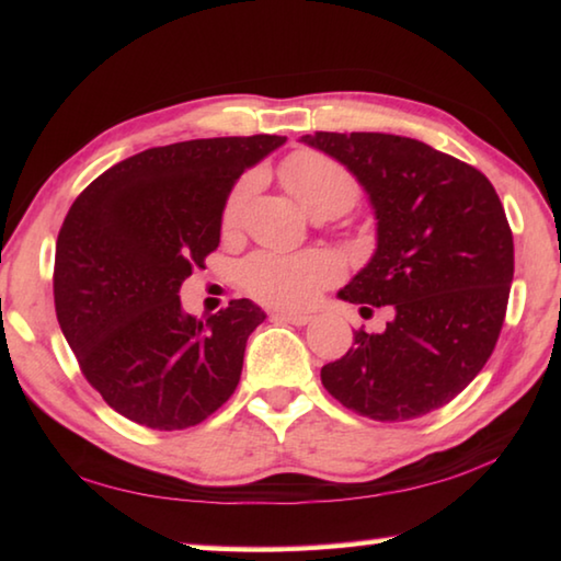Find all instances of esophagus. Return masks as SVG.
<instances>
[{"mask_svg": "<svg viewBox=\"0 0 561 561\" xmlns=\"http://www.w3.org/2000/svg\"><path fill=\"white\" fill-rule=\"evenodd\" d=\"M272 319L274 321H287V324H294V327H307L311 321L309 314H291V311H274Z\"/></svg>", "mask_w": 561, "mask_h": 561, "instance_id": "1", "label": "esophagus"}]
</instances>
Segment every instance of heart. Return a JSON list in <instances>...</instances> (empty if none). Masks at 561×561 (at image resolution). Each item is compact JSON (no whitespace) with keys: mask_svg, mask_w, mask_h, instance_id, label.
<instances>
[{"mask_svg":"<svg viewBox=\"0 0 561 561\" xmlns=\"http://www.w3.org/2000/svg\"><path fill=\"white\" fill-rule=\"evenodd\" d=\"M282 180L311 217L321 213L341 215L358 201V183L348 170L314 150H301L282 163ZM252 180L242 178L227 195L222 230L240 227ZM341 277V262L327 250L297 254L257 252L242 264V284L254 299L279 309H304Z\"/></svg>","mask_w":561,"mask_h":561,"instance_id":"1","label":"heart"}]
</instances>
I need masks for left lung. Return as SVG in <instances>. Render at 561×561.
Returning a JSON list of instances; mask_svg holds the SVG:
<instances>
[{"label":"left lung","mask_w":561,"mask_h":561,"mask_svg":"<svg viewBox=\"0 0 561 561\" xmlns=\"http://www.w3.org/2000/svg\"><path fill=\"white\" fill-rule=\"evenodd\" d=\"M301 140L344 163L376 210L374 257L339 297L360 311L393 309L383 334L356 331L321 383L381 423L443 408L482 371L505 321L515 244L495 187L478 168L391 133Z\"/></svg>","instance_id":"left-lung-1"}]
</instances>
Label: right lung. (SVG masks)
Returning <instances> with one entry per match:
<instances>
[{"label":"right lung","instance_id":"right-lung-1","mask_svg":"<svg viewBox=\"0 0 561 561\" xmlns=\"http://www.w3.org/2000/svg\"><path fill=\"white\" fill-rule=\"evenodd\" d=\"M284 140L260 133L148 148L73 201L56 240V319L81 374L128 421L185 431L240 383L264 311L232 299L195 319L178 291L220 244L237 178Z\"/></svg>","mask_w":561,"mask_h":561}]
</instances>
